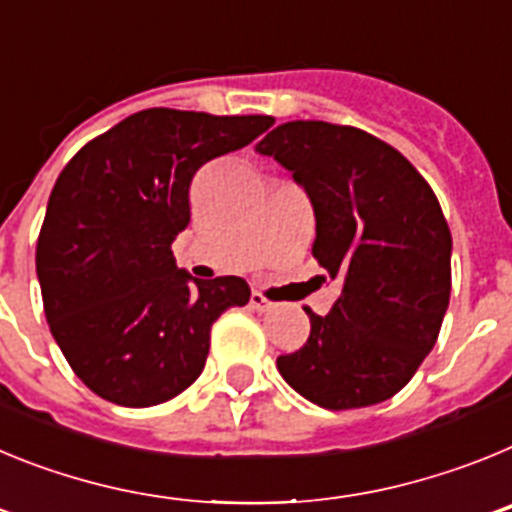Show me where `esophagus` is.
Returning <instances> with one entry per match:
<instances>
[{
  "label": "esophagus",
  "mask_w": 512,
  "mask_h": 512,
  "mask_svg": "<svg viewBox=\"0 0 512 512\" xmlns=\"http://www.w3.org/2000/svg\"><path fill=\"white\" fill-rule=\"evenodd\" d=\"M251 307H253V310H259V312H269V310H274L277 305H274L269 297H264L261 292H256V289H253V292H251Z\"/></svg>",
  "instance_id": "1"
}]
</instances>
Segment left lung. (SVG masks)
Listing matches in <instances>:
<instances>
[{"label":"left lung","mask_w":512,"mask_h":512,"mask_svg":"<svg viewBox=\"0 0 512 512\" xmlns=\"http://www.w3.org/2000/svg\"><path fill=\"white\" fill-rule=\"evenodd\" d=\"M256 151L274 156L315 210L312 256L341 284L310 338L277 359L292 390L328 410L390 400L436 346L451 295V230L408 158L351 125L284 122Z\"/></svg>","instance_id":"8db88e82"}]
</instances>
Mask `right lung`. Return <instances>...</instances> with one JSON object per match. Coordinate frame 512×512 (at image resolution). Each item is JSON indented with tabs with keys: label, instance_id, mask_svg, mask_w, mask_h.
Instances as JSON below:
<instances>
[{
	"label": "right lung",
	"instance_id": "add662e5",
	"mask_svg": "<svg viewBox=\"0 0 512 512\" xmlns=\"http://www.w3.org/2000/svg\"><path fill=\"white\" fill-rule=\"evenodd\" d=\"M269 115L151 107L71 158L48 200L35 269L45 318L94 395L151 408L205 369L210 328L251 297L246 279H192L171 243L189 225L200 166L248 146Z\"/></svg>",
	"mask_w": 512,
	"mask_h": 512
}]
</instances>
